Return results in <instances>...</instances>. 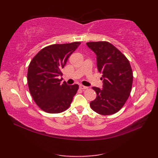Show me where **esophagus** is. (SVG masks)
Returning <instances> with one entry per match:
<instances>
[{"instance_id": "1", "label": "esophagus", "mask_w": 158, "mask_h": 158, "mask_svg": "<svg viewBox=\"0 0 158 158\" xmlns=\"http://www.w3.org/2000/svg\"><path fill=\"white\" fill-rule=\"evenodd\" d=\"M79 88H80V89H87L88 88V87L84 86V85H79Z\"/></svg>"}]
</instances>
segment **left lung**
<instances>
[{
	"label": "left lung",
	"mask_w": 158,
	"mask_h": 158,
	"mask_svg": "<svg viewBox=\"0 0 158 158\" xmlns=\"http://www.w3.org/2000/svg\"><path fill=\"white\" fill-rule=\"evenodd\" d=\"M86 44L97 56V67L103 79L102 89L92 88L97 96L90 102V107L100 115H113L122 108L130 94L133 73L130 62L109 42H88Z\"/></svg>",
	"instance_id": "1"
}]
</instances>
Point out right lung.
<instances>
[{
	"label": "right lung",
	"mask_w": 158,
	"mask_h": 158,
	"mask_svg": "<svg viewBox=\"0 0 158 158\" xmlns=\"http://www.w3.org/2000/svg\"><path fill=\"white\" fill-rule=\"evenodd\" d=\"M81 42L53 44L43 48L28 66L27 81L30 93L43 111L59 113L69 109L79 85L61 83L62 69Z\"/></svg>",
	"instance_id": "add662e5"
}]
</instances>
